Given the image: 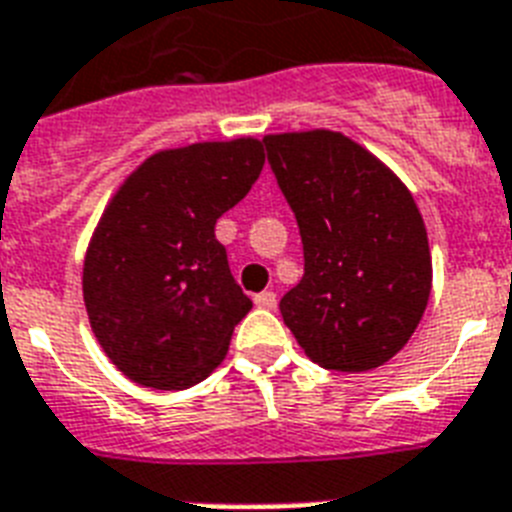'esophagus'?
<instances>
[{
	"label": "esophagus",
	"mask_w": 512,
	"mask_h": 512,
	"mask_svg": "<svg viewBox=\"0 0 512 512\" xmlns=\"http://www.w3.org/2000/svg\"><path fill=\"white\" fill-rule=\"evenodd\" d=\"M253 304L259 306V309H275L277 296L272 293V290H264V293H259V296L253 298Z\"/></svg>",
	"instance_id": "34e87169"
}]
</instances>
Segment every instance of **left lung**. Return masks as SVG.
Listing matches in <instances>:
<instances>
[{"label":"left lung","instance_id":"1","mask_svg":"<svg viewBox=\"0 0 512 512\" xmlns=\"http://www.w3.org/2000/svg\"><path fill=\"white\" fill-rule=\"evenodd\" d=\"M264 145L304 243V277L282 296V320L325 370L386 365L431 296L428 232L415 198L341 132L269 134Z\"/></svg>","mask_w":512,"mask_h":512}]
</instances>
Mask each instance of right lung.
I'll list each match as a JSON object with an SVG mask.
<instances>
[{
    "mask_svg": "<svg viewBox=\"0 0 512 512\" xmlns=\"http://www.w3.org/2000/svg\"><path fill=\"white\" fill-rule=\"evenodd\" d=\"M264 169L253 137L161 150L126 177L84 259V304L102 351L147 388H190L222 365L253 301L235 282L216 219Z\"/></svg>",
    "mask_w": 512,
    "mask_h": 512,
    "instance_id": "right-lung-1",
    "label": "right lung"
}]
</instances>
